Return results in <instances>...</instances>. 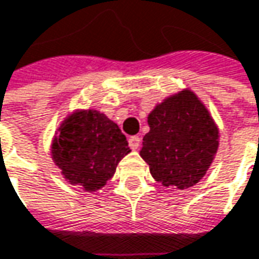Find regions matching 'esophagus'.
<instances>
[{
	"mask_svg": "<svg viewBox=\"0 0 259 259\" xmlns=\"http://www.w3.org/2000/svg\"><path fill=\"white\" fill-rule=\"evenodd\" d=\"M129 146L132 149H138L141 146V138L139 136H132V138H129Z\"/></svg>",
	"mask_w": 259,
	"mask_h": 259,
	"instance_id": "1",
	"label": "esophagus"
}]
</instances>
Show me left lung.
Segmentation results:
<instances>
[{"label":"left lung","instance_id":"8db88e82","mask_svg":"<svg viewBox=\"0 0 259 259\" xmlns=\"http://www.w3.org/2000/svg\"><path fill=\"white\" fill-rule=\"evenodd\" d=\"M141 156L165 187L190 188L206 175L219 148V129L190 90L165 98L148 116Z\"/></svg>","mask_w":259,"mask_h":259}]
</instances>
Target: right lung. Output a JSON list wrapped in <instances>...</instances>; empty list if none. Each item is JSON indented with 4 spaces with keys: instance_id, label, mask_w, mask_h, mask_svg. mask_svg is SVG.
I'll return each mask as SVG.
<instances>
[{
    "instance_id": "obj_1",
    "label": "right lung",
    "mask_w": 259,
    "mask_h": 259,
    "mask_svg": "<svg viewBox=\"0 0 259 259\" xmlns=\"http://www.w3.org/2000/svg\"><path fill=\"white\" fill-rule=\"evenodd\" d=\"M51 152L69 184L94 193L107 184L130 148L126 136L106 114L76 110L61 123Z\"/></svg>"
}]
</instances>
